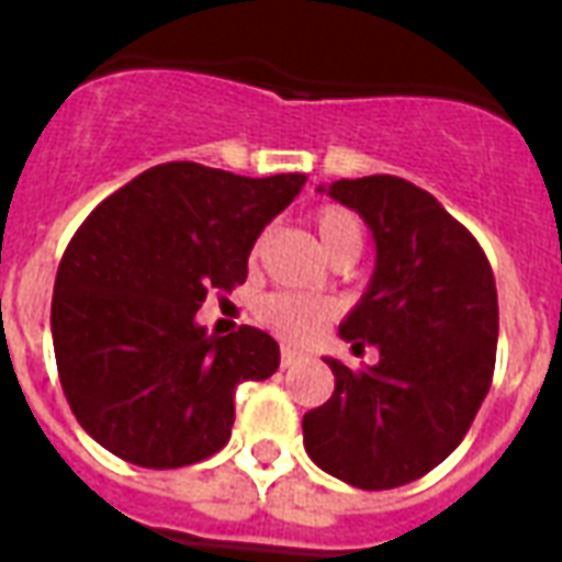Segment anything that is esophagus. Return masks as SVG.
Masks as SVG:
<instances>
[{
    "instance_id": "esophagus-1",
    "label": "esophagus",
    "mask_w": 562,
    "mask_h": 562,
    "mask_svg": "<svg viewBox=\"0 0 562 562\" xmlns=\"http://www.w3.org/2000/svg\"><path fill=\"white\" fill-rule=\"evenodd\" d=\"M280 361H282V367L301 364V361H304V352H297V349H292V346H282Z\"/></svg>"
}]
</instances>
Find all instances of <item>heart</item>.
Returning <instances> with one entry per match:
<instances>
[{"label":"heart","mask_w":562,"mask_h":562,"mask_svg":"<svg viewBox=\"0 0 562 562\" xmlns=\"http://www.w3.org/2000/svg\"><path fill=\"white\" fill-rule=\"evenodd\" d=\"M313 225H316L318 244L330 258L340 252H361V246H364V225L352 210L328 204L313 216ZM334 313L337 310L330 301L301 292H273L258 304V322L292 342L313 340L334 318Z\"/></svg>","instance_id":"obj_1"}]
</instances>
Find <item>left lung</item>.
Listing matches in <instances>:
<instances>
[{
	"label": "left lung",
	"mask_w": 562,
	"mask_h": 562,
	"mask_svg": "<svg viewBox=\"0 0 562 562\" xmlns=\"http://www.w3.org/2000/svg\"><path fill=\"white\" fill-rule=\"evenodd\" d=\"M355 210L376 244L367 292L340 322L379 361L334 370L328 403L304 415V448L334 479L389 491L439 467L460 446L491 389L499 334L494 270L454 216L403 177L318 186Z\"/></svg>",
	"instance_id": "8db88e82"
}]
</instances>
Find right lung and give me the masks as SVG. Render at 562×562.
Wrapping results in <instances>:
<instances>
[{
  "label": "right lung",
  "mask_w": 562,
  "mask_h": 562,
  "mask_svg": "<svg viewBox=\"0 0 562 562\" xmlns=\"http://www.w3.org/2000/svg\"><path fill=\"white\" fill-rule=\"evenodd\" d=\"M304 183L165 161L83 220L56 270L50 330L68 406L99 446L177 470L228 442L234 391L273 376L280 346L249 325L207 334L195 313L246 280L256 237Z\"/></svg>",
  "instance_id": "right-lung-1"
}]
</instances>
